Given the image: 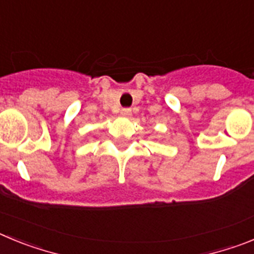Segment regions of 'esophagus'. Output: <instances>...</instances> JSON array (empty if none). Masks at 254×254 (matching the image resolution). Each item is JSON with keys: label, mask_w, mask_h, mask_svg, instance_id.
Masks as SVG:
<instances>
[{"label": "esophagus", "mask_w": 254, "mask_h": 254, "mask_svg": "<svg viewBox=\"0 0 254 254\" xmlns=\"http://www.w3.org/2000/svg\"><path fill=\"white\" fill-rule=\"evenodd\" d=\"M121 114H122L123 117H129L131 116V109H129V108H122Z\"/></svg>", "instance_id": "34e87169"}]
</instances>
